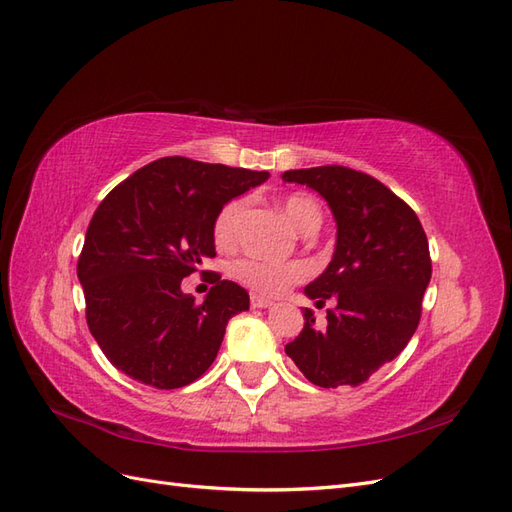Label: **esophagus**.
<instances>
[{"mask_svg": "<svg viewBox=\"0 0 512 512\" xmlns=\"http://www.w3.org/2000/svg\"><path fill=\"white\" fill-rule=\"evenodd\" d=\"M272 304H274V302L268 300V298H264V296H257V294L251 296V306H253V309H270Z\"/></svg>", "mask_w": 512, "mask_h": 512, "instance_id": "obj_1", "label": "esophagus"}]
</instances>
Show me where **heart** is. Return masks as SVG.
Returning a JSON list of instances; mask_svg holds the SVG:
<instances>
[{
  "label": "heart",
  "instance_id": "obj_1",
  "mask_svg": "<svg viewBox=\"0 0 512 512\" xmlns=\"http://www.w3.org/2000/svg\"><path fill=\"white\" fill-rule=\"evenodd\" d=\"M281 210L287 216V221L294 225L304 236L317 231L321 221H324V214H321V206L315 197L294 193L283 199ZM244 212V201L242 199H231L225 206L218 210L214 225H212V236L216 246L221 248H233L238 244V227H240V216ZM233 276L240 283H244L248 289H253L259 296H281L285 291L304 281L309 276V268L300 261H289V264H272V261L246 257L233 264L231 268Z\"/></svg>",
  "mask_w": 512,
  "mask_h": 512
}]
</instances>
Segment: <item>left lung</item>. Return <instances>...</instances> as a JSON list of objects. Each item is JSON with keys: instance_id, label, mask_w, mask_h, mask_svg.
<instances>
[{"instance_id": "1", "label": "left lung", "mask_w": 512, "mask_h": 512, "mask_svg": "<svg viewBox=\"0 0 512 512\" xmlns=\"http://www.w3.org/2000/svg\"><path fill=\"white\" fill-rule=\"evenodd\" d=\"M281 178L317 191L337 221L332 261L304 287L317 306L334 298L337 309H328L324 328L304 309V328L285 352L315 386H360L418 328L431 281L427 233L403 199L362 171L326 165Z\"/></svg>"}]
</instances>
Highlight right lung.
<instances>
[{
    "mask_svg": "<svg viewBox=\"0 0 512 512\" xmlns=\"http://www.w3.org/2000/svg\"><path fill=\"white\" fill-rule=\"evenodd\" d=\"M268 178V171L167 156L100 201L77 276L87 326L115 369L160 390L188 386L210 369L227 321L248 311V294L210 272L214 285L197 304L182 279L216 257L218 210Z\"/></svg>",
    "mask_w": 512,
    "mask_h": 512,
    "instance_id": "add662e5",
    "label": "right lung"
}]
</instances>
